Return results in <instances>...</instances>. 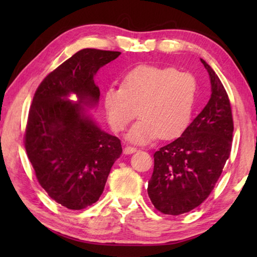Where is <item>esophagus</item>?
I'll list each match as a JSON object with an SVG mask.
<instances>
[{
  "instance_id": "1",
  "label": "esophagus",
  "mask_w": 257,
  "mask_h": 257,
  "mask_svg": "<svg viewBox=\"0 0 257 257\" xmlns=\"http://www.w3.org/2000/svg\"><path fill=\"white\" fill-rule=\"evenodd\" d=\"M137 151V149L136 147H132V146H125L124 147V150H123V153L124 154H133V153H135V152Z\"/></svg>"
}]
</instances>
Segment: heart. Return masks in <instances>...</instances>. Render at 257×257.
<instances>
[{
    "instance_id": "b5f03b06",
    "label": "heart",
    "mask_w": 257,
    "mask_h": 257,
    "mask_svg": "<svg viewBox=\"0 0 257 257\" xmlns=\"http://www.w3.org/2000/svg\"><path fill=\"white\" fill-rule=\"evenodd\" d=\"M198 93L197 80L173 68L138 66L124 76L122 87H110L103 104L113 132L121 133L138 114L141 120L127 135L130 142L147 144L155 138L171 139L188 127Z\"/></svg>"
}]
</instances>
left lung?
<instances>
[{
  "mask_svg": "<svg viewBox=\"0 0 257 257\" xmlns=\"http://www.w3.org/2000/svg\"><path fill=\"white\" fill-rule=\"evenodd\" d=\"M201 62L210 77V99L179 138L154 153L147 193L164 214L179 215L201 205L231 151L233 122L227 92L214 70Z\"/></svg>",
  "mask_w": 257,
  "mask_h": 257,
  "instance_id": "left-lung-1",
  "label": "left lung"
}]
</instances>
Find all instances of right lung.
Wrapping results in <instances>:
<instances>
[{
    "instance_id": "add662e5",
    "label": "right lung",
    "mask_w": 257,
    "mask_h": 257,
    "mask_svg": "<svg viewBox=\"0 0 257 257\" xmlns=\"http://www.w3.org/2000/svg\"><path fill=\"white\" fill-rule=\"evenodd\" d=\"M121 52L84 49L51 72L29 110L25 147L37 180L56 203L81 210L98 201L120 139L95 122L99 88L94 77Z\"/></svg>"
}]
</instances>
